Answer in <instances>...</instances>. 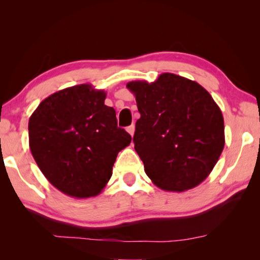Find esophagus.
<instances>
[{
	"label": "esophagus",
	"mask_w": 260,
	"mask_h": 260,
	"mask_svg": "<svg viewBox=\"0 0 260 260\" xmlns=\"http://www.w3.org/2000/svg\"><path fill=\"white\" fill-rule=\"evenodd\" d=\"M126 131L128 132V133H129L132 136H133V135H134V131H135V126H134L133 124H132V125H129L128 127H127Z\"/></svg>",
	"instance_id": "esophagus-1"
}]
</instances>
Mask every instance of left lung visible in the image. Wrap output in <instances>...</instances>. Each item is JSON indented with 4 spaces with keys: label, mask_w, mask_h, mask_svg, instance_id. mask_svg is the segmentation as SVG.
Returning <instances> with one entry per match:
<instances>
[{
    "label": "left lung",
    "mask_w": 260,
    "mask_h": 260,
    "mask_svg": "<svg viewBox=\"0 0 260 260\" xmlns=\"http://www.w3.org/2000/svg\"><path fill=\"white\" fill-rule=\"evenodd\" d=\"M140 119L134 148L151 181L162 190L199 186L217 164L225 146L222 113L200 83L173 73L155 82L132 81Z\"/></svg>",
    "instance_id": "left-lung-1"
}]
</instances>
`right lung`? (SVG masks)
I'll use <instances>...</instances> for the list:
<instances>
[{"label":"right lung","mask_w":260,"mask_h":260,"mask_svg":"<svg viewBox=\"0 0 260 260\" xmlns=\"http://www.w3.org/2000/svg\"><path fill=\"white\" fill-rule=\"evenodd\" d=\"M105 96L88 83L65 88L43 100L29 118L30 152L48 181L69 196L99 195L118 152L132 141Z\"/></svg>","instance_id":"right-lung-1"}]
</instances>
